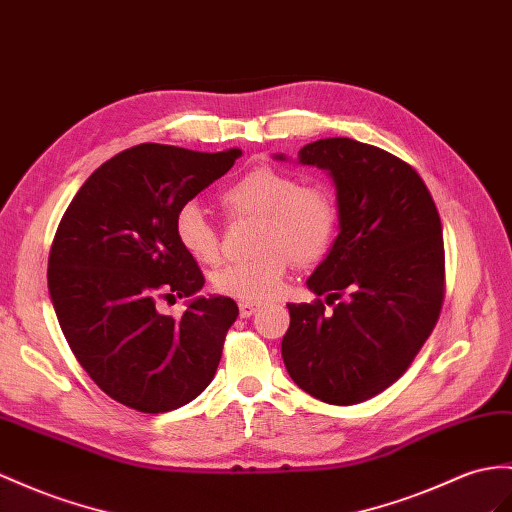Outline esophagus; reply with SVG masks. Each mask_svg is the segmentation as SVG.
<instances>
[{
  "mask_svg": "<svg viewBox=\"0 0 512 512\" xmlns=\"http://www.w3.org/2000/svg\"><path fill=\"white\" fill-rule=\"evenodd\" d=\"M257 309H259L257 303H240V316L242 318H251V316H255Z\"/></svg>",
  "mask_w": 512,
  "mask_h": 512,
  "instance_id": "obj_1",
  "label": "esophagus"
}]
</instances>
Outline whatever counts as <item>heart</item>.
Instances as JSON below:
<instances>
[{
  "label": "heart",
  "mask_w": 512,
  "mask_h": 512,
  "mask_svg": "<svg viewBox=\"0 0 512 512\" xmlns=\"http://www.w3.org/2000/svg\"><path fill=\"white\" fill-rule=\"evenodd\" d=\"M231 216L257 218L255 248L248 261H233L212 274L214 290L242 303H259L281 290L290 270V257L311 264L331 246L337 229L333 196L320 186H303L298 177L283 170L253 168L220 194ZM177 240L192 259L214 264L220 257L218 233L203 209L183 205L175 218Z\"/></svg>",
  "instance_id": "heart-1"
}]
</instances>
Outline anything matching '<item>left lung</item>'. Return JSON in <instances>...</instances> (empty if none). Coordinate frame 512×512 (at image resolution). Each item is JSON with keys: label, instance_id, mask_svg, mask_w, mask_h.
Here are the masks:
<instances>
[{"label": "left lung", "instance_id": "1", "mask_svg": "<svg viewBox=\"0 0 512 512\" xmlns=\"http://www.w3.org/2000/svg\"><path fill=\"white\" fill-rule=\"evenodd\" d=\"M274 160L285 162L277 153ZM298 164L329 173L339 233L307 279L316 303H290L281 355L292 381L329 404H359L409 368L443 303V235L435 201L400 157L324 138Z\"/></svg>", "mask_w": 512, "mask_h": 512}]
</instances>
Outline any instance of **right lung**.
<instances>
[{
  "label": "right lung",
  "instance_id": "add662e5",
  "mask_svg": "<svg viewBox=\"0 0 512 512\" xmlns=\"http://www.w3.org/2000/svg\"><path fill=\"white\" fill-rule=\"evenodd\" d=\"M240 155L138 144L101 164L60 220L51 305L82 368L129 409H179L216 374L240 311L233 298L196 294L205 279L177 240L175 218ZM177 295L189 298L181 319L156 311L157 297Z\"/></svg>",
  "mask_w": 512,
  "mask_h": 512
}]
</instances>
